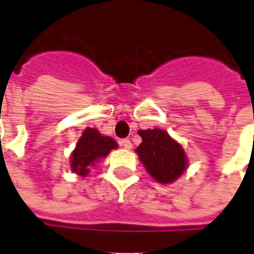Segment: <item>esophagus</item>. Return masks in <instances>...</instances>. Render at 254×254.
Wrapping results in <instances>:
<instances>
[{
	"label": "esophagus",
	"mask_w": 254,
	"mask_h": 254,
	"mask_svg": "<svg viewBox=\"0 0 254 254\" xmlns=\"http://www.w3.org/2000/svg\"><path fill=\"white\" fill-rule=\"evenodd\" d=\"M121 145L124 148H127V150H130V148H132V143H130V140L129 139L121 140Z\"/></svg>",
	"instance_id": "34e87169"
}]
</instances>
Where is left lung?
<instances>
[{
    "mask_svg": "<svg viewBox=\"0 0 254 254\" xmlns=\"http://www.w3.org/2000/svg\"><path fill=\"white\" fill-rule=\"evenodd\" d=\"M141 143L134 150L148 175L161 184H172L189 168V158L182 143L169 133L154 127L139 130Z\"/></svg>",
    "mask_w": 254,
    "mask_h": 254,
    "instance_id": "1",
    "label": "left lung"
}]
</instances>
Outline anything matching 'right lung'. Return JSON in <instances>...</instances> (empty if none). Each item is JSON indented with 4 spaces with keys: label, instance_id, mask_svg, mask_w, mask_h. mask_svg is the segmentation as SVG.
<instances>
[{
    "label": "right lung",
    "instance_id": "1",
    "mask_svg": "<svg viewBox=\"0 0 254 254\" xmlns=\"http://www.w3.org/2000/svg\"><path fill=\"white\" fill-rule=\"evenodd\" d=\"M115 148L118 143L113 137L104 136L95 127H86L70 155V169L77 176L86 177L90 169Z\"/></svg>",
    "mask_w": 254,
    "mask_h": 254
}]
</instances>
